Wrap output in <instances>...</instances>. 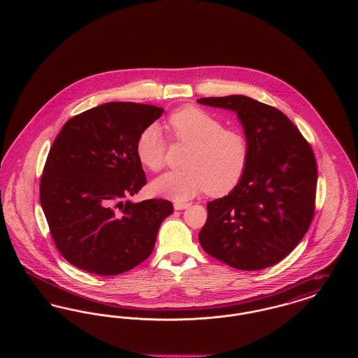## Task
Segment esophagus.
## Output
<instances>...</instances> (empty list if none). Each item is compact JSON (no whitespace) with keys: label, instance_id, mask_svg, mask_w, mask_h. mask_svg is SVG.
<instances>
[{"label":"esophagus","instance_id":"obj_1","mask_svg":"<svg viewBox=\"0 0 358 358\" xmlns=\"http://www.w3.org/2000/svg\"><path fill=\"white\" fill-rule=\"evenodd\" d=\"M189 206H190L189 203H176V204H174V209H176V210H182V209H187Z\"/></svg>","mask_w":358,"mask_h":358}]
</instances>
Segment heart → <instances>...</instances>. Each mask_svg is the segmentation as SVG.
Listing matches in <instances>:
<instances>
[{
	"mask_svg": "<svg viewBox=\"0 0 358 358\" xmlns=\"http://www.w3.org/2000/svg\"><path fill=\"white\" fill-rule=\"evenodd\" d=\"M171 141L190 146L184 168L157 178L154 193L174 201H187L206 190L222 197L238 187L248 164V142L243 133L224 127L222 122L200 107L187 106L166 120ZM168 143L154 124L141 131L136 143L139 162L149 171L165 166Z\"/></svg>",
	"mask_w": 358,
	"mask_h": 358,
	"instance_id": "b5f03b06",
	"label": "heart"
}]
</instances>
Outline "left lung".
<instances>
[{"instance_id": "left-lung-1", "label": "left lung", "mask_w": 358, "mask_h": 358, "mask_svg": "<svg viewBox=\"0 0 358 358\" xmlns=\"http://www.w3.org/2000/svg\"><path fill=\"white\" fill-rule=\"evenodd\" d=\"M197 102L236 111L250 149L238 187L206 205L200 244L208 255L238 270L271 267L298 245L314 217V152L298 127L273 106L244 95Z\"/></svg>"}]
</instances>
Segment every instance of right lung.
Returning <instances> with one entry per match:
<instances>
[{
    "label": "right lung",
    "mask_w": 358,
    "mask_h": 358,
    "mask_svg": "<svg viewBox=\"0 0 358 358\" xmlns=\"http://www.w3.org/2000/svg\"><path fill=\"white\" fill-rule=\"evenodd\" d=\"M162 113L149 104L104 103L67 120L53 141L40 203L57 251L72 266L114 276L153 252L173 204L127 199L146 185L136 139Z\"/></svg>",
    "instance_id": "obj_1"
}]
</instances>
